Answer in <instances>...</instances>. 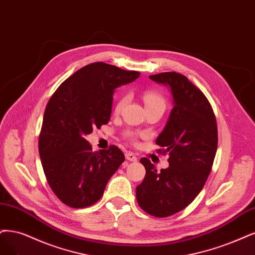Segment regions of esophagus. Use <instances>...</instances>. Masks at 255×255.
I'll return each mask as SVG.
<instances>
[{
  "label": "esophagus",
  "mask_w": 255,
  "mask_h": 255,
  "mask_svg": "<svg viewBox=\"0 0 255 255\" xmlns=\"http://www.w3.org/2000/svg\"><path fill=\"white\" fill-rule=\"evenodd\" d=\"M125 156H126V158L128 159V161H130V162L137 161V157H136V155L133 152H126Z\"/></svg>",
  "instance_id": "esophagus-1"
}]
</instances>
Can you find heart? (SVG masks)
Segmentation results:
<instances>
[{"mask_svg":"<svg viewBox=\"0 0 255 255\" xmlns=\"http://www.w3.org/2000/svg\"><path fill=\"white\" fill-rule=\"evenodd\" d=\"M143 100H144L146 108L152 107V106H158V107H163L165 109V106H166L165 99L163 98V96H161V94L155 92V91H145L143 94ZM127 102H128V97L121 98L116 104L115 112L120 113L123 110V108L125 107ZM126 134L131 139L134 138V135L132 132H127Z\"/></svg>","mask_w":255,"mask_h":255,"instance_id":"heart-1","label":"heart"}]
</instances>
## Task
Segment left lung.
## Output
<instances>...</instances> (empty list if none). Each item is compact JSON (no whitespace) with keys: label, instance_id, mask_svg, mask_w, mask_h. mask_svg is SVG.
<instances>
[{"label":"left lung","instance_id":"1","mask_svg":"<svg viewBox=\"0 0 255 255\" xmlns=\"http://www.w3.org/2000/svg\"><path fill=\"white\" fill-rule=\"evenodd\" d=\"M170 88L173 108L164 130L155 140L169 155V167L158 172L147 157L140 158L146 169L136 187V201L145 212L167 218L191 204L208 178L218 149V126L205 94L176 72L149 77Z\"/></svg>","mask_w":255,"mask_h":255}]
</instances>
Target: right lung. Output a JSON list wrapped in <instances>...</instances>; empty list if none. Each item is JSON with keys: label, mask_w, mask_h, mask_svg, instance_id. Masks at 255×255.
<instances>
[{"label": "right lung", "mask_w": 255, "mask_h": 255, "mask_svg": "<svg viewBox=\"0 0 255 255\" xmlns=\"http://www.w3.org/2000/svg\"><path fill=\"white\" fill-rule=\"evenodd\" d=\"M139 74L92 63L64 81L47 104L39 152L47 182L65 205L85 208L97 203L125 161L124 153L113 145L93 152L85 135L108 124L115 89Z\"/></svg>", "instance_id": "add662e5"}]
</instances>
